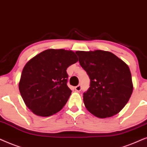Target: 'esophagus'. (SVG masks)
<instances>
[{"label":"esophagus","instance_id":"34e87169","mask_svg":"<svg viewBox=\"0 0 147 147\" xmlns=\"http://www.w3.org/2000/svg\"><path fill=\"white\" fill-rule=\"evenodd\" d=\"M75 90L77 91H80L81 90V85H77V87H75Z\"/></svg>","mask_w":147,"mask_h":147}]
</instances>
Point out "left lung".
<instances>
[{
    "mask_svg": "<svg viewBox=\"0 0 147 147\" xmlns=\"http://www.w3.org/2000/svg\"><path fill=\"white\" fill-rule=\"evenodd\" d=\"M80 65L90 79V87L83 93L87 110L100 118L120 112L133 91L128 66L107 51H77Z\"/></svg>",
    "mask_w": 147,
    "mask_h": 147,
    "instance_id": "1",
    "label": "left lung"
}]
</instances>
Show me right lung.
<instances>
[{"instance_id":"1","label":"right lung","mask_w":147,"mask_h":147,"mask_svg":"<svg viewBox=\"0 0 147 147\" xmlns=\"http://www.w3.org/2000/svg\"><path fill=\"white\" fill-rule=\"evenodd\" d=\"M77 61V55L71 50L49 49L27 62L19 89L25 105L33 113L48 117L61 110L72 93L66 84V69Z\"/></svg>"}]
</instances>
